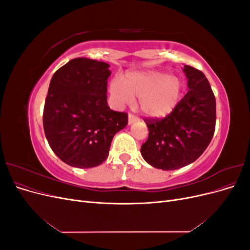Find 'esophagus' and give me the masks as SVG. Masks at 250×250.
<instances>
[{
  "label": "esophagus",
  "instance_id": "1",
  "mask_svg": "<svg viewBox=\"0 0 250 250\" xmlns=\"http://www.w3.org/2000/svg\"><path fill=\"white\" fill-rule=\"evenodd\" d=\"M137 121H138V118L134 117L133 115H129V116H128V125H131L132 123L137 122Z\"/></svg>",
  "mask_w": 250,
  "mask_h": 250
}]
</instances>
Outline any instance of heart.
<instances>
[{"label":"heart","mask_w":250,"mask_h":250,"mask_svg":"<svg viewBox=\"0 0 250 250\" xmlns=\"http://www.w3.org/2000/svg\"><path fill=\"white\" fill-rule=\"evenodd\" d=\"M109 83V94L119 108L139 99V107L145 117L163 119L177 107L183 94V83L176 76L160 71H135L127 73L122 79Z\"/></svg>","instance_id":"1"}]
</instances>
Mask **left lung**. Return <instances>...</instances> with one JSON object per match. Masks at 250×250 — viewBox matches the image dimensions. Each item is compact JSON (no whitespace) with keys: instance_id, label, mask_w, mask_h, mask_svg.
<instances>
[{"instance_id":"left-lung-1","label":"left lung","mask_w":250,"mask_h":250,"mask_svg":"<svg viewBox=\"0 0 250 250\" xmlns=\"http://www.w3.org/2000/svg\"><path fill=\"white\" fill-rule=\"evenodd\" d=\"M188 93L177 107L162 120H146L148 140L141 147L144 160L154 168L176 170L194 163L213 138L216 99L204 74L184 66Z\"/></svg>"}]
</instances>
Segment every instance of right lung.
I'll return each instance as SVG.
<instances>
[{"mask_svg": "<svg viewBox=\"0 0 250 250\" xmlns=\"http://www.w3.org/2000/svg\"><path fill=\"white\" fill-rule=\"evenodd\" d=\"M109 64L85 57L70 60L50 81L43 129L51 149L76 168L101 165L115 134L128 123L125 112L107 105Z\"/></svg>", "mask_w": 250, "mask_h": 250, "instance_id": "add662e5", "label": "right lung"}]
</instances>
